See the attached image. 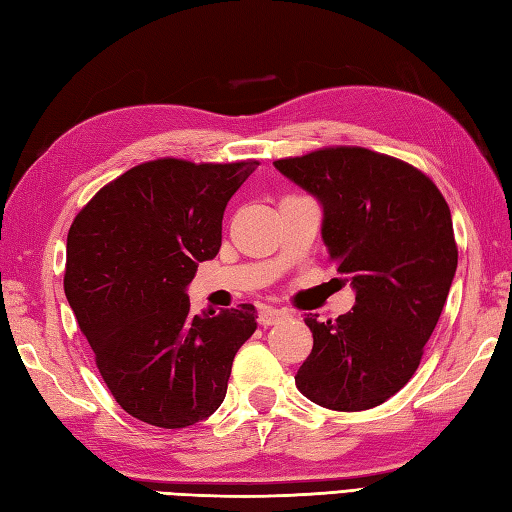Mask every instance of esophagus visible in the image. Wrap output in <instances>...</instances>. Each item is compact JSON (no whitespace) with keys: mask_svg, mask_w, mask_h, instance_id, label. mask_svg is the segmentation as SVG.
<instances>
[{"mask_svg":"<svg viewBox=\"0 0 512 512\" xmlns=\"http://www.w3.org/2000/svg\"><path fill=\"white\" fill-rule=\"evenodd\" d=\"M289 313L287 311H282V309H271V306H265V309H260V313H258V324L260 326H274V324H278L280 320H285Z\"/></svg>","mask_w":512,"mask_h":512,"instance_id":"obj_1","label":"esophagus"}]
</instances>
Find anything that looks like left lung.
<instances>
[{
  "mask_svg": "<svg viewBox=\"0 0 512 512\" xmlns=\"http://www.w3.org/2000/svg\"><path fill=\"white\" fill-rule=\"evenodd\" d=\"M274 166L324 210L322 238L355 306L337 320L306 315L313 350L298 390L337 412H361L416 372L458 267L451 212L418 168L361 146H335Z\"/></svg>",
  "mask_w": 512,
  "mask_h": 512,
  "instance_id": "8db88e82",
  "label": "left lung"
}]
</instances>
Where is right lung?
Wrapping results in <instances>:
<instances>
[{"mask_svg": "<svg viewBox=\"0 0 512 512\" xmlns=\"http://www.w3.org/2000/svg\"><path fill=\"white\" fill-rule=\"evenodd\" d=\"M256 166L146 162L100 188L70 227L67 302L113 399L142 423L181 429L217 412L256 331L252 304L192 315L186 293Z\"/></svg>", "mask_w": 512, "mask_h": 512, "instance_id": "right-lung-1", "label": "right lung"}]
</instances>
